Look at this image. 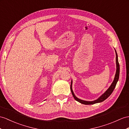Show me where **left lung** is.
<instances>
[{"label": "left lung", "instance_id": "8db88e82", "mask_svg": "<svg viewBox=\"0 0 129 129\" xmlns=\"http://www.w3.org/2000/svg\"><path fill=\"white\" fill-rule=\"evenodd\" d=\"M116 64H117V71H116V74L115 75V78L114 79L113 81L112 84H111V85L110 86V87L108 88V89L103 94V95L100 96V97L95 100V101H83V100H80L79 99H78L77 97H75V96L74 95V94L73 92V90H72V82H71V90L72 95H73V96L74 98V99L77 101L78 102H79L82 104H84V105H93L95 104V103H99V102H103V101H105L106 99H107L108 97L111 95V93H112V92L113 91V90L114 89V88L115 87L116 85H117V83L118 82V81L119 80V72H120V67H119V64L118 62V55L117 53L116 52Z\"/></svg>", "mask_w": 129, "mask_h": 129}]
</instances>
